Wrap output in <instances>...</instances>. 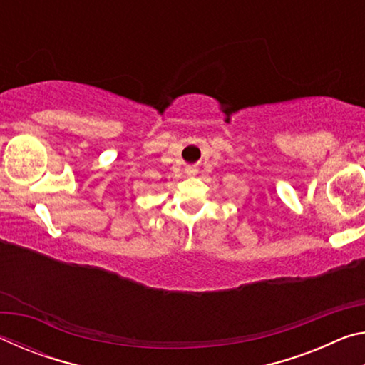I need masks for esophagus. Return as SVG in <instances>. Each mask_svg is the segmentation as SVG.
Wrapping results in <instances>:
<instances>
[{
	"label": "esophagus",
	"instance_id": "obj_1",
	"mask_svg": "<svg viewBox=\"0 0 365 365\" xmlns=\"http://www.w3.org/2000/svg\"><path fill=\"white\" fill-rule=\"evenodd\" d=\"M187 174H188V175H195V174H196V169L188 168V169H187Z\"/></svg>",
	"mask_w": 365,
	"mask_h": 365
}]
</instances>
